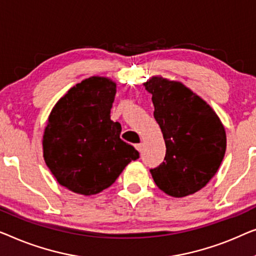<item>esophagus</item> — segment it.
Wrapping results in <instances>:
<instances>
[{"label":"esophagus","instance_id":"1","mask_svg":"<svg viewBox=\"0 0 256 256\" xmlns=\"http://www.w3.org/2000/svg\"><path fill=\"white\" fill-rule=\"evenodd\" d=\"M136 150H139V152H142V144H136Z\"/></svg>","mask_w":256,"mask_h":256}]
</instances>
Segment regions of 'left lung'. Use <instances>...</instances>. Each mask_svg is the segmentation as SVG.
<instances>
[{
	"mask_svg": "<svg viewBox=\"0 0 256 256\" xmlns=\"http://www.w3.org/2000/svg\"><path fill=\"white\" fill-rule=\"evenodd\" d=\"M144 87L166 144L164 161L150 169L158 188L181 198L200 192L218 172L226 150L222 120L205 100L178 81L160 75Z\"/></svg>",
	"mask_w": 256,
	"mask_h": 256,
	"instance_id": "obj_1",
	"label": "left lung"
}]
</instances>
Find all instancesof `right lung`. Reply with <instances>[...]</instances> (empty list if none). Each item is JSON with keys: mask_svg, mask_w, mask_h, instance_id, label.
<instances>
[{"mask_svg": "<svg viewBox=\"0 0 256 256\" xmlns=\"http://www.w3.org/2000/svg\"><path fill=\"white\" fill-rule=\"evenodd\" d=\"M116 92L111 78L90 76L72 87L50 114L42 156L59 184L75 194L103 192L139 158L120 139V124L110 120Z\"/></svg>", "mask_w": 256, "mask_h": 256, "instance_id": "obj_1", "label": "right lung"}]
</instances>
